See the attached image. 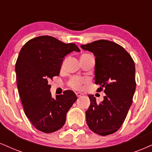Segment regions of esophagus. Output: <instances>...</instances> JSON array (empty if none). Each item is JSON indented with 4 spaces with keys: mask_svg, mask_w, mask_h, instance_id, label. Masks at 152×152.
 I'll use <instances>...</instances> for the list:
<instances>
[{
    "mask_svg": "<svg viewBox=\"0 0 152 152\" xmlns=\"http://www.w3.org/2000/svg\"><path fill=\"white\" fill-rule=\"evenodd\" d=\"M82 94L81 92H76V96H77V97L80 96H81Z\"/></svg>",
    "mask_w": 152,
    "mask_h": 152,
    "instance_id": "esophagus-1",
    "label": "esophagus"
}]
</instances>
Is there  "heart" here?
Masks as SVG:
<instances>
[{
    "mask_svg": "<svg viewBox=\"0 0 152 152\" xmlns=\"http://www.w3.org/2000/svg\"><path fill=\"white\" fill-rule=\"evenodd\" d=\"M66 60H64L63 62V64L62 66L65 65ZM87 82V80L85 78L82 77H78V76H75L71 77L70 80L68 81V85L69 87L75 89H82L83 88V85L85 82Z\"/></svg>",
    "mask_w": 152,
    "mask_h": 152,
    "instance_id": "1",
    "label": "heart"
}]
</instances>
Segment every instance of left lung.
<instances>
[{
  "label": "left lung",
  "instance_id": "8db88e82",
  "mask_svg": "<svg viewBox=\"0 0 152 152\" xmlns=\"http://www.w3.org/2000/svg\"><path fill=\"white\" fill-rule=\"evenodd\" d=\"M81 48L94 55L95 83L101 86L97 91L106 94L99 104L94 95H89L87 123L99 135L113 134L123 125L132 105L136 88L134 61L124 48L110 41L101 39Z\"/></svg>",
  "mask_w": 152,
  "mask_h": 152
}]
</instances>
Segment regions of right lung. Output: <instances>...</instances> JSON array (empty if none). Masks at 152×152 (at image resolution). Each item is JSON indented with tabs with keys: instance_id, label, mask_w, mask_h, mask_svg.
Masks as SVG:
<instances>
[{
	"instance_id": "obj_1",
	"label": "right lung",
	"mask_w": 152,
	"mask_h": 152,
	"mask_svg": "<svg viewBox=\"0 0 152 152\" xmlns=\"http://www.w3.org/2000/svg\"><path fill=\"white\" fill-rule=\"evenodd\" d=\"M73 50L80 51L75 44L41 36L28 41L19 53L15 64L19 94L27 117L42 132L50 133L61 129L77 99L71 90L56 99L50 92V80L59 75L63 58Z\"/></svg>"
}]
</instances>
